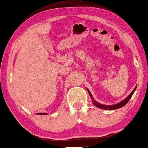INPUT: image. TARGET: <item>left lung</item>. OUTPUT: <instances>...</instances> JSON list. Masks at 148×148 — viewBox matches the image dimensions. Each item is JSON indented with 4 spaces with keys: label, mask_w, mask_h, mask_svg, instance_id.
Listing matches in <instances>:
<instances>
[{
    "label": "left lung",
    "mask_w": 148,
    "mask_h": 148,
    "mask_svg": "<svg viewBox=\"0 0 148 148\" xmlns=\"http://www.w3.org/2000/svg\"><path fill=\"white\" fill-rule=\"evenodd\" d=\"M136 88V86L135 87V88H134V90L132 91L131 93H130V94L129 95V96L127 97L126 98H125L124 100H122V101H121V102H119V103H117V104H113V105H108V106L104 105V104H101L100 103H98V102H97L94 99H93L92 95H91V92H90V91H89V90L88 89H87V91H88V92H89V96H91V100H92V101H93V104H94V105L96 106V107L102 108V109H105V110H115V109H117V108L123 107V106H125L127 103H128V101L130 100V99L131 98L132 96V95H133L134 92V91H135Z\"/></svg>",
    "instance_id": "8db88e82"
}]
</instances>
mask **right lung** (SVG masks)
Wrapping results in <instances>:
<instances>
[{
	"label": "right lung",
	"instance_id": "1",
	"mask_svg": "<svg viewBox=\"0 0 148 148\" xmlns=\"http://www.w3.org/2000/svg\"><path fill=\"white\" fill-rule=\"evenodd\" d=\"M37 115H46V113H37Z\"/></svg>",
	"mask_w": 148,
	"mask_h": 148
}]
</instances>
